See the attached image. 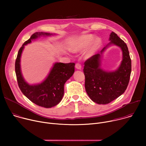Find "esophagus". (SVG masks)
<instances>
[{
    "label": "esophagus",
    "mask_w": 146,
    "mask_h": 146,
    "mask_svg": "<svg viewBox=\"0 0 146 146\" xmlns=\"http://www.w3.org/2000/svg\"><path fill=\"white\" fill-rule=\"evenodd\" d=\"M75 67L77 69H78V70H80L81 69V65L80 64H76Z\"/></svg>",
    "instance_id": "1"
}]
</instances>
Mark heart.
Returning a JSON list of instances; mask_svg holds the SVG:
<instances>
[{"instance_id":"1","label":"heart","mask_w":146,"mask_h":146,"mask_svg":"<svg viewBox=\"0 0 146 146\" xmlns=\"http://www.w3.org/2000/svg\"><path fill=\"white\" fill-rule=\"evenodd\" d=\"M91 44L87 51V56H91L102 44V39L100 37L95 38L94 35H85L73 39L70 42L69 48L71 51L76 52L85 49Z\"/></svg>"}]
</instances>
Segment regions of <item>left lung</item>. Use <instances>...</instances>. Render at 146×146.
<instances>
[{"label": "left lung", "instance_id": "1", "mask_svg": "<svg viewBox=\"0 0 146 146\" xmlns=\"http://www.w3.org/2000/svg\"><path fill=\"white\" fill-rule=\"evenodd\" d=\"M109 41L99 53L85 62L83 69L86 92L93 102L99 105L108 104L121 96L128 87L131 73V59L127 44L113 32L110 35ZM111 45L121 48L123 60L116 70L109 72L100 66L102 53Z\"/></svg>", "mask_w": 146, "mask_h": 146}]
</instances>
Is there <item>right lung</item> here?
Returning <instances> with one entry per match:
<instances>
[{"mask_svg":"<svg viewBox=\"0 0 146 146\" xmlns=\"http://www.w3.org/2000/svg\"><path fill=\"white\" fill-rule=\"evenodd\" d=\"M55 34L36 32L23 44L18 51L15 70L18 86L23 94L36 105L45 108L54 107L61 101L64 94V85L74 72V63L56 62L46 79L41 83L31 85L25 80L21 69V57L25 46L41 36H51Z\"/></svg>","mask_w":146,"mask_h":146,"instance_id":"1","label":"right lung"}]
</instances>
